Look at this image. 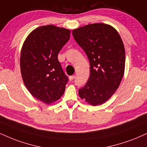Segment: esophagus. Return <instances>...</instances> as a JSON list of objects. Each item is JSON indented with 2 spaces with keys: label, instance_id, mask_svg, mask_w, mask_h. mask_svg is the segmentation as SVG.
Listing matches in <instances>:
<instances>
[{
  "label": "esophagus",
  "instance_id": "obj_1",
  "mask_svg": "<svg viewBox=\"0 0 147 147\" xmlns=\"http://www.w3.org/2000/svg\"><path fill=\"white\" fill-rule=\"evenodd\" d=\"M69 78L70 81H72L74 78H75V76H71L69 77Z\"/></svg>",
  "mask_w": 147,
  "mask_h": 147
}]
</instances>
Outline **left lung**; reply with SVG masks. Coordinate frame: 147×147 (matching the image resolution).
Instances as JSON below:
<instances>
[{"instance_id":"1","label":"left lung","mask_w":147,"mask_h":147,"mask_svg":"<svg viewBox=\"0 0 147 147\" xmlns=\"http://www.w3.org/2000/svg\"><path fill=\"white\" fill-rule=\"evenodd\" d=\"M78 44L90 62V76L79 96L92 106L109 99L120 85L125 71V51L117 30L108 24L95 23L72 31Z\"/></svg>"}]
</instances>
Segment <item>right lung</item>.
Returning a JSON list of instances; mask_svg holds the SVG:
<instances>
[{"label":"right lung","mask_w":147,"mask_h":147,"mask_svg":"<svg viewBox=\"0 0 147 147\" xmlns=\"http://www.w3.org/2000/svg\"><path fill=\"white\" fill-rule=\"evenodd\" d=\"M69 38V30L42 26L30 32L22 48L24 83L32 96L47 104L61 98L68 82L58 54Z\"/></svg>","instance_id":"right-lung-1"}]
</instances>
